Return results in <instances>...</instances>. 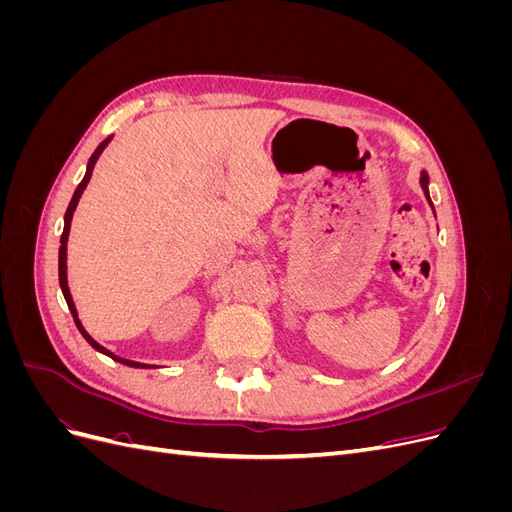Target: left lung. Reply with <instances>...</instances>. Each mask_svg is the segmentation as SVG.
Here are the masks:
<instances>
[{"mask_svg":"<svg viewBox=\"0 0 512 512\" xmlns=\"http://www.w3.org/2000/svg\"><path fill=\"white\" fill-rule=\"evenodd\" d=\"M418 183H421V188H423V194H425V198H427V203H429L431 211H433V213H436V209H433V203H431V196H429V175L425 173V170H421V179H418Z\"/></svg>","mask_w":512,"mask_h":512,"instance_id":"8db88e82","label":"left lung"}]
</instances>
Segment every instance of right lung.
<instances>
[{"label": "right lung", "mask_w": 512, "mask_h": 512, "mask_svg": "<svg viewBox=\"0 0 512 512\" xmlns=\"http://www.w3.org/2000/svg\"><path fill=\"white\" fill-rule=\"evenodd\" d=\"M111 141H113V136H108L106 141H102V143L98 145V149H96L94 153H91V158H89V162H87L85 177H83V181L79 183V188L74 190V196H72L70 205H68L66 218H64V235H61V247H59V286H61V292H64V299H66V303H68V307H70V314H72V318H74V322H76V329L81 331V335L87 339V344H89L91 348L98 350V352H102V354H106V356H111L113 361H117V363H121V365L136 367V369H151L153 365L138 363V361H130V359H121V356H117L115 352H111V350H106L104 346H100V344L96 342V339L91 337V335L85 331L83 322H81V318H79V312H76V305H74V299H72L70 286H68V237H70V226H72L74 211H76V207H79V200H81V196H83V192H85V188H87V183H89V179H91V173H94V166H96V162L100 160L102 151L108 147V143H111Z\"/></svg>", "instance_id": "right-lung-1"}]
</instances>
